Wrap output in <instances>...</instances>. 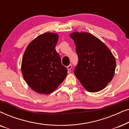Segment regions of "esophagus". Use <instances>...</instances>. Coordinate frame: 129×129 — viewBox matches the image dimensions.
<instances>
[{
    "mask_svg": "<svg viewBox=\"0 0 129 129\" xmlns=\"http://www.w3.org/2000/svg\"><path fill=\"white\" fill-rule=\"evenodd\" d=\"M72 68V66L71 64L69 65L68 66H67V69H68V70H71Z\"/></svg>",
    "mask_w": 129,
    "mask_h": 129,
    "instance_id": "1",
    "label": "esophagus"
}]
</instances>
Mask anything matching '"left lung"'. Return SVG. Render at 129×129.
Masks as SVG:
<instances>
[{
    "label": "left lung",
    "mask_w": 129,
    "mask_h": 129,
    "mask_svg": "<svg viewBox=\"0 0 129 129\" xmlns=\"http://www.w3.org/2000/svg\"><path fill=\"white\" fill-rule=\"evenodd\" d=\"M76 46L78 63L74 73L89 92H97L112 81L116 60L108 47L96 37L86 32L70 35Z\"/></svg>",
    "instance_id": "8db88e82"
}]
</instances>
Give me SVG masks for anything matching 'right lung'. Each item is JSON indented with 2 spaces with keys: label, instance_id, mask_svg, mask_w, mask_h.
Here are the masks:
<instances>
[{
  "label": "right lung",
  "instance_id": "1",
  "mask_svg": "<svg viewBox=\"0 0 129 129\" xmlns=\"http://www.w3.org/2000/svg\"><path fill=\"white\" fill-rule=\"evenodd\" d=\"M58 39L56 33L40 35L29 44L23 56L21 69L24 80L40 94L53 92L68 75L55 49Z\"/></svg>",
  "mask_w": 129,
  "mask_h": 129
}]
</instances>
